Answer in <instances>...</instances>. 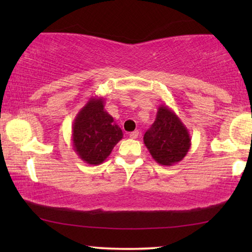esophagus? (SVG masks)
<instances>
[{
  "mask_svg": "<svg viewBox=\"0 0 252 252\" xmlns=\"http://www.w3.org/2000/svg\"><path fill=\"white\" fill-rule=\"evenodd\" d=\"M139 130H134V132H132L129 134V137L130 139H137V136H139Z\"/></svg>",
  "mask_w": 252,
  "mask_h": 252,
  "instance_id": "obj_1",
  "label": "esophagus"
}]
</instances>
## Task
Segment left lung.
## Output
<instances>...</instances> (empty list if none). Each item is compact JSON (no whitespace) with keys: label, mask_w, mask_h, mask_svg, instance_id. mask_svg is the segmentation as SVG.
Instances as JSON below:
<instances>
[{"label":"left lung","mask_w":252,"mask_h":252,"mask_svg":"<svg viewBox=\"0 0 252 252\" xmlns=\"http://www.w3.org/2000/svg\"><path fill=\"white\" fill-rule=\"evenodd\" d=\"M143 142L158 164L173 166L188 154L191 137L177 113L167 105L160 104L156 119L144 134Z\"/></svg>","instance_id":"obj_1"}]
</instances>
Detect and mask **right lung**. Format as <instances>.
<instances>
[{
  "label": "right lung",
  "mask_w": 252,
  "mask_h": 252,
  "mask_svg": "<svg viewBox=\"0 0 252 252\" xmlns=\"http://www.w3.org/2000/svg\"><path fill=\"white\" fill-rule=\"evenodd\" d=\"M124 134L104 109V98L92 96L75 116L72 144L79 158L89 165H99L110 156Z\"/></svg>",
  "instance_id": "add662e5"
}]
</instances>
